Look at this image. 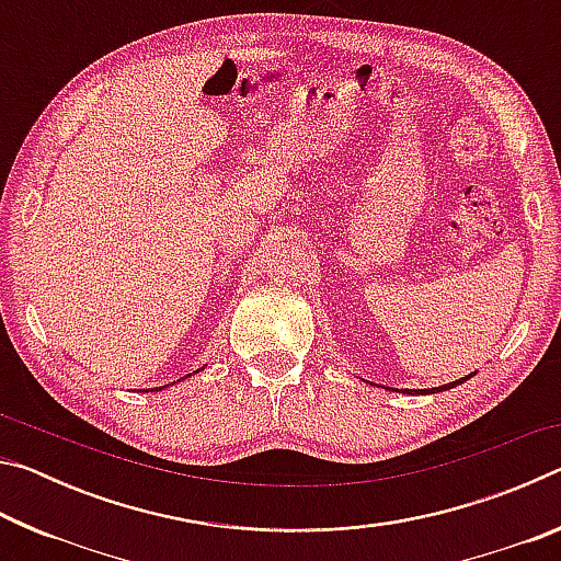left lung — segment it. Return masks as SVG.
Instances as JSON below:
<instances>
[{
    "mask_svg": "<svg viewBox=\"0 0 561 561\" xmlns=\"http://www.w3.org/2000/svg\"><path fill=\"white\" fill-rule=\"evenodd\" d=\"M472 376H474V374L465 376V378H458V381H450V383H445V386H438V388H388V391H398V393H411V396H428V393L450 391V388H455V386L465 383V381H468V378H472Z\"/></svg>",
    "mask_w": 561,
    "mask_h": 561,
    "instance_id": "obj_1",
    "label": "left lung"
}]
</instances>
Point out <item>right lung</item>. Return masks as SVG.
<instances>
[{
	"mask_svg": "<svg viewBox=\"0 0 561 561\" xmlns=\"http://www.w3.org/2000/svg\"><path fill=\"white\" fill-rule=\"evenodd\" d=\"M203 368H205V366H203ZM203 368H201V371H203ZM195 374H197V371H195ZM190 376H193V374H187L185 378H190ZM163 388H165V386H160V388H150V391H163ZM146 393H148V388H146Z\"/></svg>",
	"mask_w": 561,
	"mask_h": 561,
	"instance_id": "obj_1",
	"label": "right lung"
}]
</instances>
